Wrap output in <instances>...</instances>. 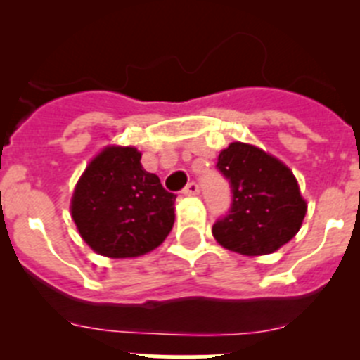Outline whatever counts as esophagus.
<instances>
[{"mask_svg": "<svg viewBox=\"0 0 360 360\" xmlns=\"http://www.w3.org/2000/svg\"><path fill=\"white\" fill-rule=\"evenodd\" d=\"M198 193H200V186L196 182L187 184V187L184 189V195H186V196H196Z\"/></svg>", "mask_w": 360, "mask_h": 360, "instance_id": "34e87169", "label": "esophagus"}]
</instances>
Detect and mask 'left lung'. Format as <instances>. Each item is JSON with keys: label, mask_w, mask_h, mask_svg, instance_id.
<instances>
[{"label": "left lung", "mask_w": 360, "mask_h": 360, "mask_svg": "<svg viewBox=\"0 0 360 360\" xmlns=\"http://www.w3.org/2000/svg\"><path fill=\"white\" fill-rule=\"evenodd\" d=\"M216 167L232 191L231 209L212 225V236L221 247L243 256H263L297 234L307 202L281 160L256 146L232 142L219 153Z\"/></svg>", "instance_id": "8db88e82"}]
</instances>
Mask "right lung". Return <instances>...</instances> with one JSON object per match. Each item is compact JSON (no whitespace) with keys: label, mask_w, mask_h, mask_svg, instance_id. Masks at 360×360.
I'll return each instance as SVG.
<instances>
[{"label":"right lung","mask_w":360,"mask_h":360,"mask_svg":"<svg viewBox=\"0 0 360 360\" xmlns=\"http://www.w3.org/2000/svg\"><path fill=\"white\" fill-rule=\"evenodd\" d=\"M141 157L135 148L108 146L88 164L73 191V221L101 256L148 254L173 229L176 195L142 167Z\"/></svg>","instance_id":"right-lung-1"}]
</instances>
